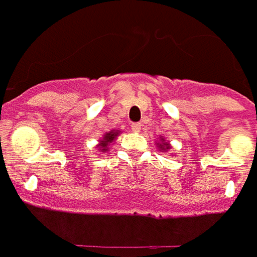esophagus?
Masks as SVG:
<instances>
[{"label":"esophagus","mask_w":257,"mask_h":257,"mask_svg":"<svg viewBox=\"0 0 257 257\" xmlns=\"http://www.w3.org/2000/svg\"><path fill=\"white\" fill-rule=\"evenodd\" d=\"M140 128H142V124H140V123H133V124H131V130H133L134 133H139Z\"/></svg>","instance_id":"esophagus-1"}]
</instances>
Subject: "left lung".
Instances as JSON below:
<instances>
[{"mask_svg":"<svg viewBox=\"0 0 257 257\" xmlns=\"http://www.w3.org/2000/svg\"><path fill=\"white\" fill-rule=\"evenodd\" d=\"M157 145H158V149L162 152H166V151H169L171 147H170V144L167 142H166L163 138H161V143H157Z\"/></svg>","mask_w":257,"mask_h":257,"instance_id":"left-lung-1","label":"left lung"}]
</instances>
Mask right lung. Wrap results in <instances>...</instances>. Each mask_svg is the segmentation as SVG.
Returning <instances> with one entry per match:
<instances>
[{"label": "right lung", "instance_id": "obj_1", "mask_svg": "<svg viewBox=\"0 0 257 257\" xmlns=\"http://www.w3.org/2000/svg\"><path fill=\"white\" fill-rule=\"evenodd\" d=\"M118 135H119V131L118 130L110 131V133L105 134V135L103 136V139L100 140V143H99V149H100L101 152L108 151V149L110 148V143H113V140H114Z\"/></svg>", "mask_w": 257, "mask_h": 257}]
</instances>
